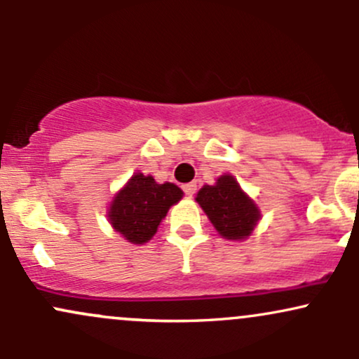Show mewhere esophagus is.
Instances as JSON below:
<instances>
[{"label": "esophagus", "instance_id": "obj_1", "mask_svg": "<svg viewBox=\"0 0 359 359\" xmlns=\"http://www.w3.org/2000/svg\"><path fill=\"white\" fill-rule=\"evenodd\" d=\"M182 189H184L185 196L192 197V196H194V194H196V191H197V185H196V182H189V184H185Z\"/></svg>", "mask_w": 359, "mask_h": 359}]
</instances>
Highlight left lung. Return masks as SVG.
Segmentation results:
<instances>
[{
	"mask_svg": "<svg viewBox=\"0 0 359 359\" xmlns=\"http://www.w3.org/2000/svg\"><path fill=\"white\" fill-rule=\"evenodd\" d=\"M196 201L224 240L248 238L262 217L257 204L229 174L221 175L214 185H204Z\"/></svg>",
	"mask_w": 359,
	"mask_h": 359,
	"instance_id": "left-lung-1",
	"label": "left lung"
}]
</instances>
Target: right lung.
Listing matches in <instances>:
<instances>
[{
  "instance_id": "1",
  "label": "right lung",
  "mask_w": 359,
  "mask_h": 359,
  "mask_svg": "<svg viewBox=\"0 0 359 359\" xmlns=\"http://www.w3.org/2000/svg\"><path fill=\"white\" fill-rule=\"evenodd\" d=\"M175 184H156L151 175L137 172L113 197L108 219L113 229L133 245L150 241L170 205L182 199Z\"/></svg>"
}]
</instances>
